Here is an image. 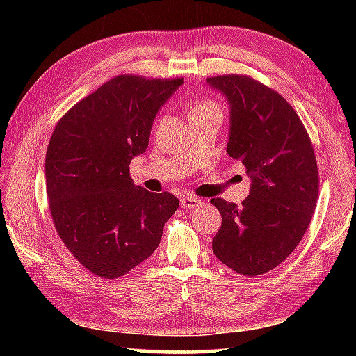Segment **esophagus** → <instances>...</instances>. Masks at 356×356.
<instances>
[{
    "mask_svg": "<svg viewBox=\"0 0 356 356\" xmlns=\"http://www.w3.org/2000/svg\"><path fill=\"white\" fill-rule=\"evenodd\" d=\"M201 200L196 196H182L180 197V207L186 209V210H191V209H196L200 207Z\"/></svg>",
    "mask_w": 356,
    "mask_h": 356,
    "instance_id": "esophagus-1",
    "label": "esophagus"
}]
</instances>
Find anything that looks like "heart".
I'll use <instances>...</instances> for the list:
<instances>
[{
  "label": "heart",
  "mask_w": 356,
  "mask_h": 356,
  "mask_svg": "<svg viewBox=\"0 0 356 356\" xmlns=\"http://www.w3.org/2000/svg\"><path fill=\"white\" fill-rule=\"evenodd\" d=\"M209 106H213V105H212V104H209V102H201V104H197L195 108H193L191 113L200 111V110H202V108H209Z\"/></svg>",
  "instance_id": "obj_1"
}]
</instances>
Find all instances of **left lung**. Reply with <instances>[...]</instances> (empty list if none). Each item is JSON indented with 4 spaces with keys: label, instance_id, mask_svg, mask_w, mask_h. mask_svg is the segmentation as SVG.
<instances>
[{
    "label": "left lung",
    "instance_id": "1",
    "mask_svg": "<svg viewBox=\"0 0 356 356\" xmlns=\"http://www.w3.org/2000/svg\"><path fill=\"white\" fill-rule=\"evenodd\" d=\"M231 106L227 154L251 179L242 206L213 197L221 227L212 242L220 261L243 276L273 270L297 248L318 196L314 149L291 104L246 75L209 76Z\"/></svg>",
    "mask_w": 356,
    "mask_h": 356
}]
</instances>
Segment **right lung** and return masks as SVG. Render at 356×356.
Wrapping results in <instances>:
<instances>
[{
  "label": "right lung",
  "instance_id": "right-lung-1",
  "mask_svg": "<svg viewBox=\"0 0 356 356\" xmlns=\"http://www.w3.org/2000/svg\"><path fill=\"white\" fill-rule=\"evenodd\" d=\"M184 78L118 75L58 120L45 155L48 207L74 257L105 280L152 254L179 207L171 193L135 186L130 161L149 146L160 106Z\"/></svg>",
  "mask_w": 356,
  "mask_h": 356
}]
</instances>
